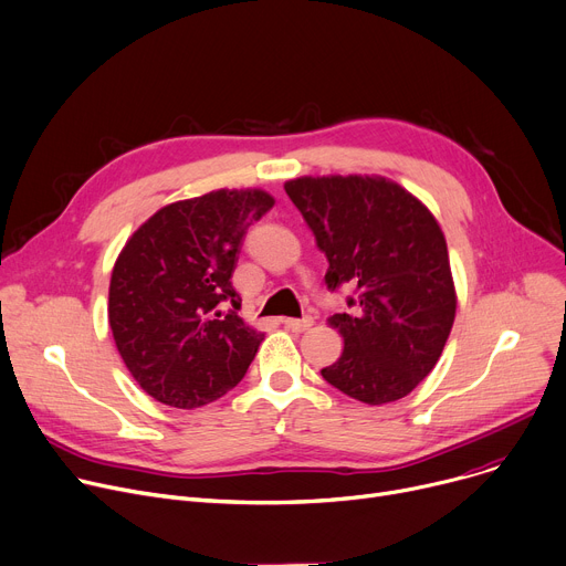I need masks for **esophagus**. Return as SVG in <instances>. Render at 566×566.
<instances>
[{"label": "esophagus", "instance_id": "34e87169", "mask_svg": "<svg viewBox=\"0 0 566 566\" xmlns=\"http://www.w3.org/2000/svg\"><path fill=\"white\" fill-rule=\"evenodd\" d=\"M282 325L291 332H305L314 325V318H310V316L307 318H282Z\"/></svg>", "mask_w": 566, "mask_h": 566}]
</instances>
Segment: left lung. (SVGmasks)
Instances as JSON below:
<instances>
[{
    "label": "left lung",
    "mask_w": 566,
    "mask_h": 566,
    "mask_svg": "<svg viewBox=\"0 0 566 566\" xmlns=\"http://www.w3.org/2000/svg\"><path fill=\"white\" fill-rule=\"evenodd\" d=\"M284 188L329 261L327 286H357L348 303L355 312L327 318L344 353L321 375L366 405L405 398L434 368L455 323L458 293L437 218L380 175H305Z\"/></svg>",
    "instance_id": "8db88e82"
}]
</instances>
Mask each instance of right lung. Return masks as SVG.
I'll return each instance as SVG.
<instances>
[{"instance_id":"1","label":"right lung","mask_w":566,"mask_h":566,"mask_svg":"<svg viewBox=\"0 0 566 566\" xmlns=\"http://www.w3.org/2000/svg\"><path fill=\"white\" fill-rule=\"evenodd\" d=\"M273 205L263 188H218L161 207L127 239L111 273L108 325L147 396L196 409L243 380L263 332L221 305L241 307V243Z\"/></svg>"}]
</instances>
